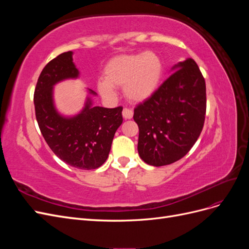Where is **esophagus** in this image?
<instances>
[{
  "label": "esophagus",
  "mask_w": 249,
  "mask_h": 249,
  "mask_svg": "<svg viewBox=\"0 0 249 249\" xmlns=\"http://www.w3.org/2000/svg\"><path fill=\"white\" fill-rule=\"evenodd\" d=\"M123 116L124 119H131L133 117V111L131 109L124 108L123 110Z\"/></svg>",
  "instance_id": "34e87169"
}]
</instances>
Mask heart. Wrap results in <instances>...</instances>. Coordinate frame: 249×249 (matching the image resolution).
<instances>
[{"label": "heart", "mask_w": 249, "mask_h": 249, "mask_svg": "<svg viewBox=\"0 0 249 249\" xmlns=\"http://www.w3.org/2000/svg\"><path fill=\"white\" fill-rule=\"evenodd\" d=\"M105 78L97 81V90L108 101L114 100L116 87L124 86V94L132 103L148 100L160 85L163 63L153 52L120 55L105 66Z\"/></svg>", "instance_id": "heart-1"}]
</instances>
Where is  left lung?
Masks as SVG:
<instances>
[{
	"instance_id": "obj_1",
	"label": "left lung",
	"mask_w": 249,
	"mask_h": 249,
	"mask_svg": "<svg viewBox=\"0 0 249 249\" xmlns=\"http://www.w3.org/2000/svg\"><path fill=\"white\" fill-rule=\"evenodd\" d=\"M171 71L175 72L157 91L134 109L139 156L157 167L182 159L205 123L206 82L196 62L188 58Z\"/></svg>"
}]
</instances>
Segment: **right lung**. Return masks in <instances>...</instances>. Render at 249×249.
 Returning a JSON list of instances; mask_svg holds the SVG:
<instances>
[{
    "label": "right lung",
    "mask_w": 249,
    "mask_h": 249,
    "mask_svg": "<svg viewBox=\"0 0 249 249\" xmlns=\"http://www.w3.org/2000/svg\"><path fill=\"white\" fill-rule=\"evenodd\" d=\"M72 54L62 53L44 66L34 92L35 114L44 140L59 159L74 168L90 170L106 162L114 134L123 124V107H94L90 95L96 93L88 89L85 106L78 114L65 116L58 112L54 86L80 76Z\"/></svg>",
    "instance_id": "add662e5"
}]
</instances>
